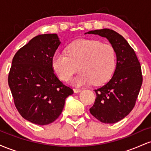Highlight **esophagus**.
I'll return each instance as SVG.
<instances>
[{
  "mask_svg": "<svg viewBox=\"0 0 151 151\" xmlns=\"http://www.w3.org/2000/svg\"><path fill=\"white\" fill-rule=\"evenodd\" d=\"M81 91V89H74V93H79V92H80Z\"/></svg>",
  "mask_w": 151,
  "mask_h": 151,
  "instance_id": "34e87169",
  "label": "esophagus"
}]
</instances>
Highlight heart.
<instances>
[{
    "label": "heart",
    "mask_w": 151,
    "mask_h": 151,
    "mask_svg": "<svg viewBox=\"0 0 151 151\" xmlns=\"http://www.w3.org/2000/svg\"><path fill=\"white\" fill-rule=\"evenodd\" d=\"M116 54L111 45L95 40L80 39L67 47V53L56 52L52 59L55 72L67 81L80 71L72 83L80 86L101 85L110 79L116 67Z\"/></svg>",
    "instance_id": "1"
}]
</instances>
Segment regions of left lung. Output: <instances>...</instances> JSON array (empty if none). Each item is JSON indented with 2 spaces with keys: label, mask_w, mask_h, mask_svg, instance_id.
<instances>
[{
  "label": "left lung",
  "mask_w": 151,
  "mask_h": 151,
  "mask_svg": "<svg viewBox=\"0 0 151 151\" xmlns=\"http://www.w3.org/2000/svg\"><path fill=\"white\" fill-rule=\"evenodd\" d=\"M85 34L106 37L115 49L116 67L108 83L95 89L96 98L89 111L102 123L114 124L132 111L141 89V67L134 50L120 34L110 29L91 30Z\"/></svg>",
  "instance_id": "left-lung-1"
}]
</instances>
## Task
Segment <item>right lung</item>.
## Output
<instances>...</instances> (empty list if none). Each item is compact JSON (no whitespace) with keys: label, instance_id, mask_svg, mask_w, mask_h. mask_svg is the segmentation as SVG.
<instances>
[{"label":"right lung","instance_id":"add662e5","mask_svg":"<svg viewBox=\"0 0 151 151\" xmlns=\"http://www.w3.org/2000/svg\"><path fill=\"white\" fill-rule=\"evenodd\" d=\"M61 42L57 34L39 35L17 52L8 85L15 107L24 119L47 125L61 114L65 99L74 93L54 73L52 59Z\"/></svg>","mask_w":151,"mask_h":151}]
</instances>
